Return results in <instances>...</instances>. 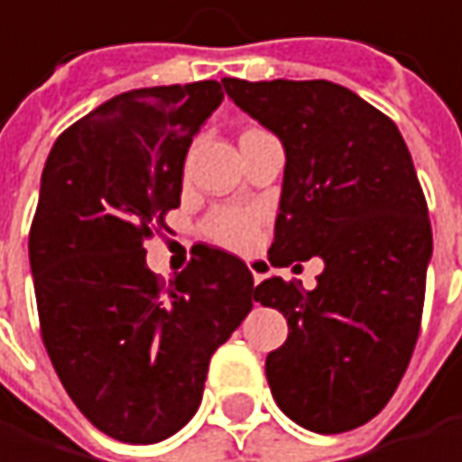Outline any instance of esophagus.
<instances>
[{
	"label": "esophagus",
	"instance_id": "obj_1",
	"mask_svg": "<svg viewBox=\"0 0 462 462\" xmlns=\"http://www.w3.org/2000/svg\"><path fill=\"white\" fill-rule=\"evenodd\" d=\"M247 269L253 272V280L261 282L263 274H266V261L263 258H247Z\"/></svg>",
	"mask_w": 462,
	"mask_h": 462
}]
</instances>
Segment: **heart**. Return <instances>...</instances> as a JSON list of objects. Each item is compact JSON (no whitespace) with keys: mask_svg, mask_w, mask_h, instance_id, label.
Wrapping results in <instances>:
<instances>
[{"mask_svg":"<svg viewBox=\"0 0 462 462\" xmlns=\"http://www.w3.org/2000/svg\"><path fill=\"white\" fill-rule=\"evenodd\" d=\"M258 212L253 209H220L209 220V234L223 245H247L255 234Z\"/></svg>","mask_w":462,"mask_h":462,"instance_id":"1","label":"heart"}]
</instances>
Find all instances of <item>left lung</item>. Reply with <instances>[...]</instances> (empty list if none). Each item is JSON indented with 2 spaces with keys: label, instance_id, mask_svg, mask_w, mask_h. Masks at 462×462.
<instances>
[{
  "label": "left lung",
  "instance_id": "obj_1",
  "mask_svg": "<svg viewBox=\"0 0 462 462\" xmlns=\"http://www.w3.org/2000/svg\"><path fill=\"white\" fill-rule=\"evenodd\" d=\"M223 89L285 152L269 261H324L313 291L255 285V302L288 321L266 356L272 397L313 433L354 430L389 402L420 335L433 234L411 152L389 116L332 81Z\"/></svg>",
  "mask_w": 462,
  "mask_h": 462
}]
</instances>
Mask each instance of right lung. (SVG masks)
I'll return each mask as SVG.
<instances>
[{"label":"right lung","instance_id":"1","mask_svg":"<svg viewBox=\"0 0 462 462\" xmlns=\"http://www.w3.org/2000/svg\"><path fill=\"white\" fill-rule=\"evenodd\" d=\"M217 81L122 92L56 138L40 180L29 266L62 386L106 436L154 444L199 411L212 354L255 302L247 263L201 247L168 285L143 242L180 207L193 135Z\"/></svg>","mask_w":462,"mask_h":462}]
</instances>
